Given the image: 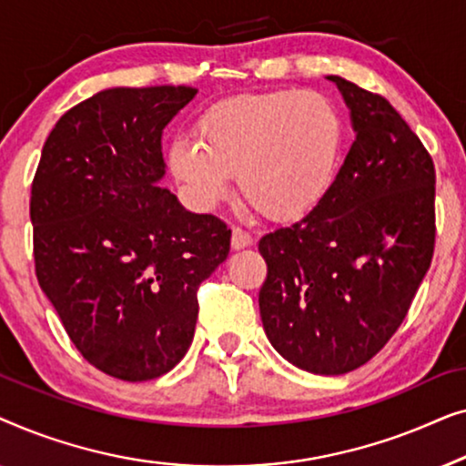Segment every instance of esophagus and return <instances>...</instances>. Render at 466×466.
I'll return each instance as SVG.
<instances>
[{
    "mask_svg": "<svg viewBox=\"0 0 466 466\" xmlns=\"http://www.w3.org/2000/svg\"><path fill=\"white\" fill-rule=\"evenodd\" d=\"M252 235L248 233V231H244V228H239V227H235L233 228V233H231V246H233V250H241V248H248V246H252Z\"/></svg>",
    "mask_w": 466,
    "mask_h": 466,
    "instance_id": "obj_1",
    "label": "esophagus"
}]
</instances>
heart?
<instances>
[{
  "label": "heart",
  "instance_id": "1",
  "mask_svg": "<svg viewBox=\"0 0 466 466\" xmlns=\"http://www.w3.org/2000/svg\"><path fill=\"white\" fill-rule=\"evenodd\" d=\"M174 137L167 167L197 209H214L238 176L254 212L273 222L308 216L333 184L341 144L335 107L311 91H271L220 101Z\"/></svg>",
  "mask_w": 466,
  "mask_h": 466
}]
</instances>
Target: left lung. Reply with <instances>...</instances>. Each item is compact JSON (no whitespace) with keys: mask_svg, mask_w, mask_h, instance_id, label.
<instances>
[{"mask_svg":"<svg viewBox=\"0 0 466 466\" xmlns=\"http://www.w3.org/2000/svg\"><path fill=\"white\" fill-rule=\"evenodd\" d=\"M356 139L329 193L258 252L263 329L292 365L341 375L405 320L435 252V165L390 101L339 76Z\"/></svg>","mask_w":466,"mask_h":466,"instance_id":"8db88e82","label":"left lung"}]
</instances>
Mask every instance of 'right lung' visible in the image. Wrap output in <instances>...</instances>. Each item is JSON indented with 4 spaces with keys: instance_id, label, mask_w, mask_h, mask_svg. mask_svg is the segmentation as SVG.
Instances as JSON below:
<instances>
[{
    "instance_id": "right-lung-1",
    "label": "right lung",
    "mask_w": 466,
    "mask_h": 466,
    "mask_svg": "<svg viewBox=\"0 0 466 466\" xmlns=\"http://www.w3.org/2000/svg\"><path fill=\"white\" fill-rule=\"evenodd\" d=\"M193 86L106 88L59 118L31 184L40 289L99 371L161 378L195 335L197 289L228 257L231 228L158 187L161 136Z\"/></svg>"
}]
</instances>
